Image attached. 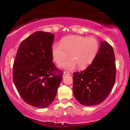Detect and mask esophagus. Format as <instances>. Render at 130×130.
Returning a JSON list of instances; mask_svg holds the SVG:
<instances>
[{"label":"esophagus","instance_id":"obj_1","mask_svg":"<svg viewBox=\"0 0 130 130\" xmlns=\"http://www.w3.org/2000/svg\"><path fill=\"white\" fill-rule=\"evenodd\" d=\"M70 75V73L68 72H64L63 73V75L65 76V75Z\"/></svg>","mask_w":130,"mask_h":130}]
</instances>
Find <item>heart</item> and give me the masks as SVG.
Segmentation results:
<instances>
[{
  "instance_id": "obj_1",
  "label": "heart",
  "mask_w": 130,
  "mask_h": 130,
  "mask_svg": "<svg viewBox=\"0 0 130 130\" xmlns=\"http://www.w3.org/2000/svg\"><path fill=\"white\" fill-rule=\"evenodd\" d=\"M99 49L98 41L94 38L70 36L54 44L52 54L54 60L61 64L68 58L70 60L62 64L65 69L72 70L77 65L79 68H86L92 62Z\"/></svg>"
}]
</instances>
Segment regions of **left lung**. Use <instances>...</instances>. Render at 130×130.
Instances as JSON below:
<instances>
[{"label": "left lung", "instance_id": "8db88e82", "mask_svg": "<svg viewBox=\"0 0 130 130\" xmlns=\"http://www.w3.org/2000/svg\"><path fill=\"white\" fill-rule=\"evenodd\" d=\"M91 64L82 72L73 73L74 96L81 104L92 106L102 103L110 93L116 78L115 54L108 42H101Z\"/></svg>", "mask_w": 130, "mask_h": 130}]
</instances>
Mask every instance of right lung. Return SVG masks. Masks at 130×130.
Segmentation results:
<instances>
[{"instance_id":"obj_1","label":"right lung","mask_w":130,"mask_h":130,"mask_svg":"<svg viewBox=\"0 0 130 130\" xmlns=\"http://www.w3.org/2000/svg\"><path fill=\"white\" fill-rule=\"evenodd\" d=\"M54 35L36 31L21 42L13 66V81L21 99L37 108L52 103L62 72L52 62Z\"/></svg>"}]
</instances>
